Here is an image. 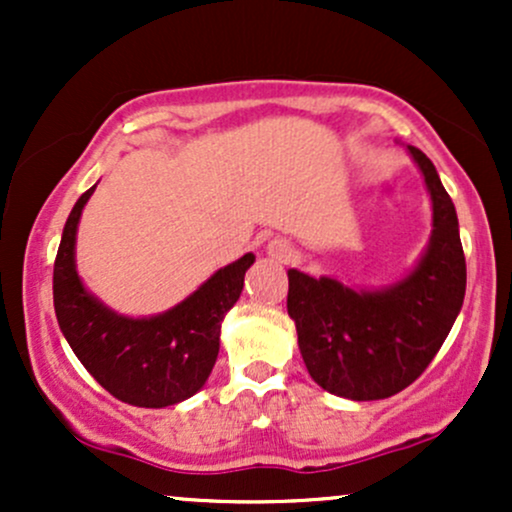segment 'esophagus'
Segmentation results:
<instances>
[{
    "label": "esophagus",
    "mask_w": 512,
    "mask_h": 512,
    "mask_svg": "<svg viewBox=\"0 0 512 512\" xmlns=\"http://www.w3.org/2000/svg\"><path fill=\"white\" fill-rule=\"evenodd\" d=\"M267 252L279 262H289L293 257V245L286 238H274L272 243L267 245Z\"/></svg>",
    "instance_id": "obj_1"
}]
</instances>
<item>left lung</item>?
<instances>
[{"instance_id":"1","label":"left lung","mask_w":512,"mask_h":512,"mask_svg":"<svg viewBox=\"0 0 512 512\" xmlns=\"http://www.w3.org/2000/svg\"><path fill=\"white\" fill-rule=\"evenodd\" d=\"M433 199V236L424 260L387 291H351L334 279L289 269L286 308L296 322L305 368L332 395L368 402L402 392L438 354L460 313L467 264L455 204L436 166L409 146Z\"/></svg>"}]
</instances>
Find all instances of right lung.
I'll return each mask as SVG.
<instances>
[{
  "mask_svg": "<svg viewBox=\"0 0 512 512\" xmlns=\"http://www.w3.org/2000/svg\"><path fill=\"white\" fill-rule=\"evenodd\" d=\"M86 190L64 223L52 274L60 330L84 368L110 395L134 407H170L207 383L219 356L221 320L243 291L255 255L240 257L199 286L187 301L149 320L110 313L81 286L74 269V240Z\"/></svg>",
  "mask_w": 512,
  "mask_h": 512,
  "instance_id": "add662e5",
  "label": "right lung"
}]
</instances>
